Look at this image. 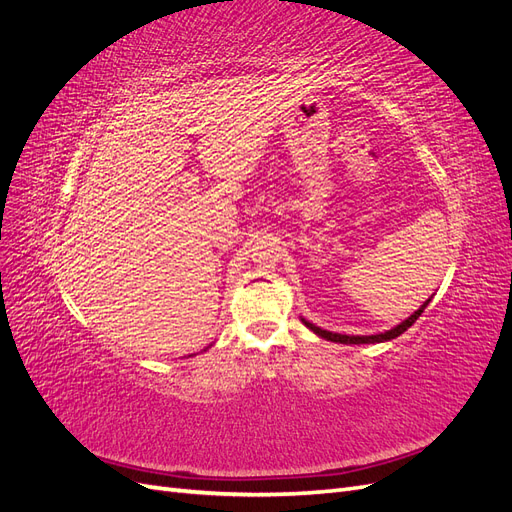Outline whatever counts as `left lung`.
<instances>
[{"label":"left lung","mask_w":512,"mask_h":512,"mask_svg":"<svg viewBox=\"0 0 512 512\" xmlns=\"http://www.w3.org/2000/svg\"><path fill=\"white\" fill-rule=\"evenodd\" d=\"M429 301H431V299H427V301H425L421 307H418L412 316H408L404 322H399V324H395L393 329L384 331V333H376V335H342V333H333V331H327V329H320V327H316V324H312V322L305 320V318H301V322L305 324V327H307L309 331H314L318 337L327 339V342H335V344H382V342H391V339H395V337H399L404 331H408V329L412 327V324L418 320V316H421V314L425 312V307L429 305Z\"/></svg>","instance_id":"left-lung-1"}]
</instances>
